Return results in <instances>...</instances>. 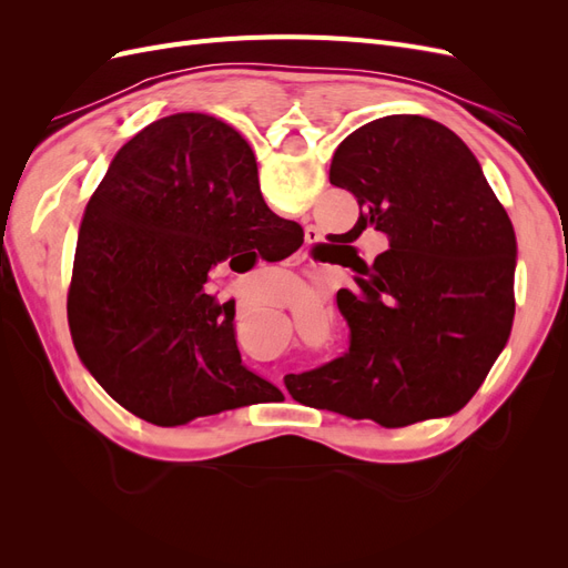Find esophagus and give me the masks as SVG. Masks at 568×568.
<instances>
[{"label":"esophagus","instance_id":"1","mask_svg":"<svg viewBox=\"0 0 568 568\" xmlns=\"http://www.w3.org/2000/svg\"><path fill=\"white\" fill-rule=\"evenodd\" d=\"M305 239H307V244L311 246H317V242H320V234H317V230H307V234H305Z\"/></svg>","mask_w":568,"mask_h":568}]
</instances>
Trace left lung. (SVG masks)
Returning a JSON list of instances; mask_svg holds the SVG:
<instances>
[{"label":"left lung","instance_id":"8db88e82","mask_svg":"<svg viewBox=\"0 0 568 568\" xmlns=\"http://www.w3.org/2000/svg\"><path fill=\"white\" fill-rule=\"evenodd\" d=\"M329 182L359 205L386 251L357 288L338 291L351 348L317 369L286 374L294 400L398 428L471 400L505 348L514 320L511 222L474 153L432 118L386 115L357 128L332 159Z\"/></svg>","mask_w":568,"mask_h":568}]
</instances>
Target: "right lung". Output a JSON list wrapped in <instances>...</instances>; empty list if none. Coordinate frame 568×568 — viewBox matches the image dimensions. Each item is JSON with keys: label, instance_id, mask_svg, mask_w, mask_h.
Returning a JSON list of instances; mask_svg holds the SVG:
<instances>
[{"label": "right lung", "instance_id": "1", "mask_svg": "<svg viewBox=\"0 0 568 568\" xmlns=\"http://www.w3.org/2000/svg\"><path fill=\"white\" fill-rule=\"evenodd\" d=\"M296 222L274 215L251 146L203 113L168 115L115 153L84 211L68 324L115 403L180 426L282 395L242 365L234 301L205 294L236 251L270 248Z\"/></svg>", "mask_w": 568, "mask_h": 568}]
</instances>
